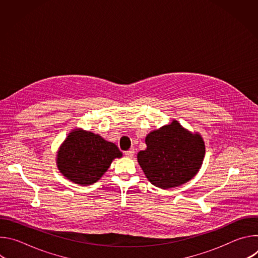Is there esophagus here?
<instances>
[{
  "mask_svg": "<svg viewBox=\"0 0 258 258\" xmlns=\"http://www.w3.org/2000/svg\"><path fill=\"white\" fill-rule=\"evenodd\" d=\"M124 155L128 158H132L134 155H135V150L134 149H131V150H127L124 152Z\"/></svg>",
  "mask_w": 258,
  "mask_h": 258,
  "instance_id": "34e87169",
  "label": "esophagus"
}]
</instances>
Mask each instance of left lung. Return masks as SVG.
<instances>
[{
    "label": "left lung",
    "instance_id": "left-lung-1",
    "mask_svg": "<svg viewBox=\"0 0 258 258\" xmlns=\"http://www.w3.org/2000/svg\"><path fill=\"white\" fill-rule=\"evenodd\" d=\"M147 148L138 153V162L155 187L175 188L199 171L205 145L199 134H192L176 120L147 135Z\"/></svg>",
    "mask_w": 258,
    "mask_h": 258
}]
</instances>
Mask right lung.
Returning <instances> with one entry per match:
<instances>
[{
  "instance_id": "right-lung-1",
  "label": "right lung",
  "mask_w": 258,
  "mask_h": 258,
  "mask_svg": "<svg viewBox=\"0 0 258 258\" xmlns=\"http://www.w3.org/2000/svg\"><path fill=\"white\" fill-rule=\"evenodd\" d=\"M122 153L118 147L92 132L76 128L71 131L57 152L60 172L81 186L97 182L115 158Z\"/></svg>"
}]
</instances>
